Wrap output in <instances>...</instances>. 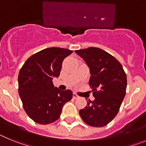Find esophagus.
Segmentation results:
<instances>
[{"mask_svg":"<svg viewBox=\"0 0 146 146\" xmlns=\"http://www.w3.org/2000/svg\"><path fill=\"white\" fill-rule=\"evenodd\" d=\"M73 98H74V99H77V98H78V96H77V95L76 94V93H73Z\"/></svg>","mask_w":146,"mask_h":146,"instance_id":"obj_1","label":"esophagus"}]
</instances>
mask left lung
I'll list each match as a JSON object with an SVG mask.
<instances>
[{"label": "left lung", "instance_id": "left-lung-1", "mask_svg": "<svg viewBox=\"0 0 146 146\" xmlns=\"http://www.w3.org/2000/svg\"><path fill=\"white\" fill-rule=\"evenodd\" d=\"M85 62L90 73L89 84L95 100L79 110L84 122L94 127H102L117 115L126 95L127 79L120 62L102 49L90 47L75 50Z\"/></svg>", "mask_w": 146, "mask_h": 146}]
</instances>
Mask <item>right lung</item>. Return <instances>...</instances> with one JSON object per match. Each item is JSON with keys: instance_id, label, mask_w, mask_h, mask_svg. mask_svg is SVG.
Instances as JSON below:
<instances>
[{"instance_id": "obj_1", "label": "right lung", "mask_w": 146, "mask_h": 146, "mask_svg": "<svg viewBox=\"0 0 146 146\" xmlns=\"http://www.w3.org/2000/svg\"><path fill=\"white\" fill-rule=\"evenodd\" d=\"M72 53L67 48H45L30 56L20 69L19 95L24 110L35 122L44 125L57 120L62 106L71 100L72 91L60 90L52 80L59 77L63 60Z\"/></svg>"}]
</instances>
